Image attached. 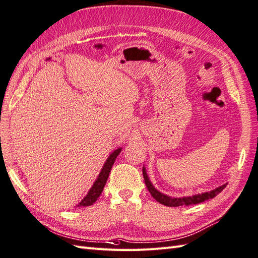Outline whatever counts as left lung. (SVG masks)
<instances>
[{"mask_svg": "<svg viewBox=\"0 0 258 258\" xmlns=\"http://www.w3.org/2000/svg\"><path fill=\"white\" fill-rule=\"evenodd\" d=\"M143 176H144V180H145V184L148 189L149 192H151L152 197L154 198L155 200L157 202L161 203L166 207H181V206H191V205H197V203H201L205 202L206 200L212 199L215 196H218L221 191H222L226 184L221 185V187L214 189L210 192H206V194H201V195H196L192 197H184V198H170L166 195L160 194L159 191H157L153 187L152 182L149 181V179L147 177V173L145 168H143Z\"/></svg>", "mask_w": 258, "mask_h": 258, "instance_id": "1", "label": "left lung"}]
</instances>
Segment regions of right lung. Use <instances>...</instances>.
Returning a JSON list of instances; mask_svg holds the SVG:
<instances>
[{
	"label": "right lung",
	"instance_id": "obj_1",
	"mask_svg": "<svg viewBox=\"0 0 258 258\" xmlns=\"http://www.w3.org/2000/svg\"><path fill=\"white\" fill-rule=\"evenodd\" d=\"M119 153H121V148L116 149V151H114L110 155L109 158H107V160L105 161V164L103 166V168H102L98 179L93 183V185L91 187V189H90L88 195L85 197V199L80 202V205H79L80 207L92 206L93 203L98 200V198L102 194V191H103L104 185L107 181V178H109L112 166H113V164H114V161H115L116 157L118 156Z\"/></svg>",
	"mask_w": 258,
	"mask_h": 258
}]
</instances>
